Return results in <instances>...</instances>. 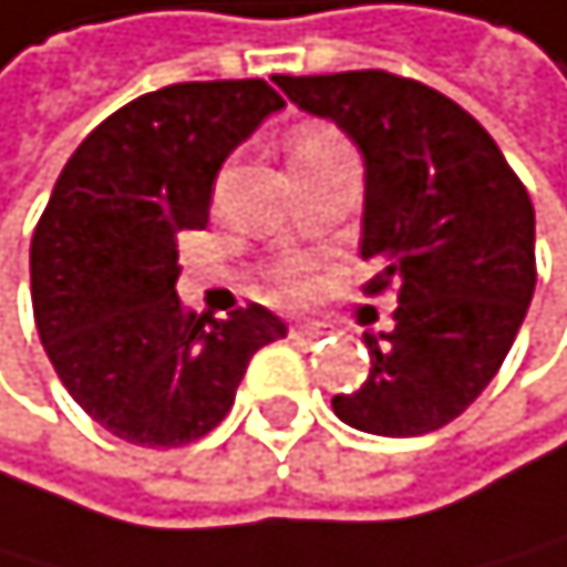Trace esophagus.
Masks as SVG:
<instances>
[{
    "label": "esophagus",
    "instance_id": "34e87169",
    "mask_svg": "<svg viewBox=\"0 0 567 567\" xmlns=\"http://www.w3.org/2000/svg\"><path fill=\"white\" fill-rule=\"evenodd\" d=\"M292 331L296 334H307V339H321V334L328 331V324H321V321H296Z\"/></svg>",
    "mask_w": 567,
    "mask_h": 567
}]
</instances>
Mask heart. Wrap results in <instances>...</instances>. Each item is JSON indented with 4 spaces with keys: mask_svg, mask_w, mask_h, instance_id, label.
Listing matches in <instances>:
<instances>
[{
    "mask_svg": "<svg viewBox=\"0 0 567 567\" xmlns=\"http://www.w3.org/2000/svg\"><path fill=\"white\" fill-rule=\"evenodd\" d=\"M334 147H346L342 141V133L339 130H331L324 123H307V126H299L292 133V158H310V154H324V151H334ZM307 260H281L278 264V286L286 289V292H299V289H307Z\"/></svg>",
    "mask_w": 567,
    "mask_h": 567,
    "instance_id": "heart-1",
    "label": "heart"
}]
</instances>
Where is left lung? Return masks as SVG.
<instances>
[{
	"label": "left lung",
	"mask_w": 567,
	"mask_h": 567,
	"mask_svg": "<svg viewBox=\"0 0 567 567\" xmlns=\"http://www.w3.org/2000/svg\"><path fill=\"white\" fill-rule=\"evenodd\" d=\"M331 118L367 165V292H399L395 328L363 334L370 373L331 409L355 431L420 437L476 402L536 289V218L494 136L441 91L384 70L275 76Z\"/></svg>",
	"instance_id": "obj_1"
}]
</instances>
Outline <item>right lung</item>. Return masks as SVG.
<instances>
[{"label": "right lung", "mask_w": 567, "mask_h": 567, "mask_svg": "<svg viewBox=\"0 0 567 567\" xmlns=\"http://www.w3.org/2000/svg\"><path fill=\"white\" fill-rule=\"evenodd\" d=\"M281 105L264 80L172 84L112 112L62 168L31 239L34 324L73 402L115 437L212 434L250 355L286 339L257 303L215 321L176 296V236L207 225L221 162Z\"/></svg>", "instance_id": "obj_1"}]
</instances>
